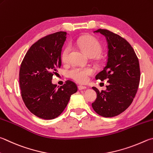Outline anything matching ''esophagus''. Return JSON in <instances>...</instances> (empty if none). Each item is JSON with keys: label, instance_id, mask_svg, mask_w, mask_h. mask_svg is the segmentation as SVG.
Returning a JSON list of instances; mask_svg holds the SVG:
<instances>
[{"label": "esophagus", "instance_id": "obj_1", "mask_svg": "<svg viewBox=\"0 0 153 153\" xmlns=\"http://www.w3.org/2000/svg\"><path fill=\"white\" fill-rule=\"evenodd\" d=\"M78 89L79 90H85V89H86V87H85V86H84V85H78Z\"/></svg>", "mask_w": 153, "mask_h": 153}]
</instances>
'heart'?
Returning a JSON list of instances; mask_svg holds the SVG:
<instances>
[{"mask_svg": "<svg viewBox=\"0 0 153 153\" xmlns=\"http://www.w3.org/2000/svg\"><path fill=\"white\" fill-rule=\"evenodd\" d=\"M77 43L80 48L87 53L89 56L96 57L100 53L102 47L99 41L94 37L85 36L79 38L77 41ZM71 51V46L68 45L63 49L61 57L63 62L68 60L69 52ZM94 74V69L89 66L84 67H73L69 71V76L75 81L81 83H85L88 80L89 76Z\"/></svg>", "mask_w": 153, "mask_h": 153, "instance_id": "1", "label": "heart"}]
</instances>
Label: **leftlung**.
Returning <instances> with one entry per match:
<instances>
[{"mask_svg": "<svg viewBox=\"0 0 153 153\" xmlns=\"http://www.w3.org/2000/svg\"><path fill=\"white\" fill-rule=\"evenodd\" d=\"M94 33L105 36L108 43V59L96 79H108L106 90L100 91L92 87L97 98L94 111L103 117H114L126 110L137 92L140 78L138 59L130 43L116 33L99 29Z\"/></svg>", "mask_w": 153, "mask_h": 153, "instance_id": "8db88e82", "label": "left lung"}]
</instances>
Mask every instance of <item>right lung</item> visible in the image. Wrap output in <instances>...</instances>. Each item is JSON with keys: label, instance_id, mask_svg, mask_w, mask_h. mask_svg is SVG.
<instances>
[{"label": "right lung", "instance_id": "obj_1", "mask_svg": "<svg viewBox=\"0 0 153 153\" xmlns=\"http://www.w3.org/2000/svg\"><path fill=\"white\" fill-rule=\"evenodd\" d=\"M66 35V32L59 31L40 39L29 48L21 63L22 98L30 112L40 118L51 120L59 116L77 91L76 84L70 80L59 88L51 82L62 65L61 53Z\"/></svg>", "mask_w": 153, "mask_h": 153}]
</instances>
